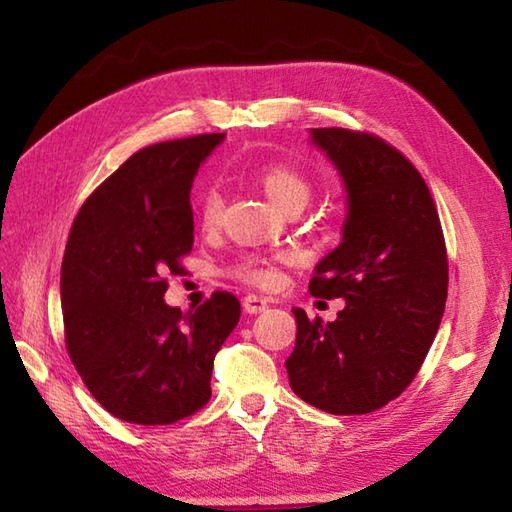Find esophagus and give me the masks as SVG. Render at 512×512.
<instances>
[{"label":"esophagus","mask_w":512,"mask_h":512,"mask_svg":"<svg viewBox=\"0 0 512 512\" xmlns=\"http://www.w3.org/2000/svg\"><path fill=\"white\" fill-rule=\"evenodd\" d=\"M242 306H244L246 314H259L268 308V301L264 297H257V295H246Z\"/></svg>","instance_id":"esophagus-1"}]
</instances>
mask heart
Segmentation results:
<instances>
[{
    "label": "heart",
    "instance_id": "obj_1",
    "mask_svg": "<svg viewBox=\"0 0 512 512\" xmlns=\"http://www.w3.org/2000/svg\"><path fill=\"white\" fill-rule=\"evenodd\" d=\"M259 182L266 191V195L273 200L281 211L290 209V206H306L312 195V184L303 176V173L295 167L286 165V162H270L262 171H259ZM222 193L215 187H204L198 200V215L200 224L204 228H215L222 217ZM235 277H239L246 284L253 286H275L277 270L273 259L250 255L244 257L242 262L235 264L233 268Z\"/></svg>",
    "mask_w": 512,
    "mask_h": 512
}]
</instances>
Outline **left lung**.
<instances>
[{"mask_svg":"<svg viewBox=\"0 0 512 512\" xmlns=\"http://www.w3.org/2000/svg\"><path fill=\"white\" fill-rule=\"evenodd\" d=\"M310 143L345 189L341 244L314 268L310 295L343 299L336 319L301 308L288 380L295 394L334 416L385 407L416 378L436 339L449 266L431 193L411 162L369 134L310 129Z\"/></svg>","mask_w":512,"mask_h":512,"instance_id":"1","label":"left lung"}]
</instances>
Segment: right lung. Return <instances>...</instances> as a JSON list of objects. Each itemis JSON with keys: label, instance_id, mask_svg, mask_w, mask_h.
<instances>
[{"label": "right lung", "instance_id": "right-lung-1", "mask_svg": "<svg viewBox=\"0 0 512 512\" xmlns=\"http://www.w3.org/2000/svg\"><path fill=\"white\" fill-rule=\"evenodd\" d=\"M224 136L136 151L72 224L61 266L65 345L90 394L125 422L171 424L206 405L215 354L242 314L228 292L171 308L162 279L180 273L193 246L191 187Z\"/></svg>", "mask_w": 512, "mask_h": 512}]
</instances>
